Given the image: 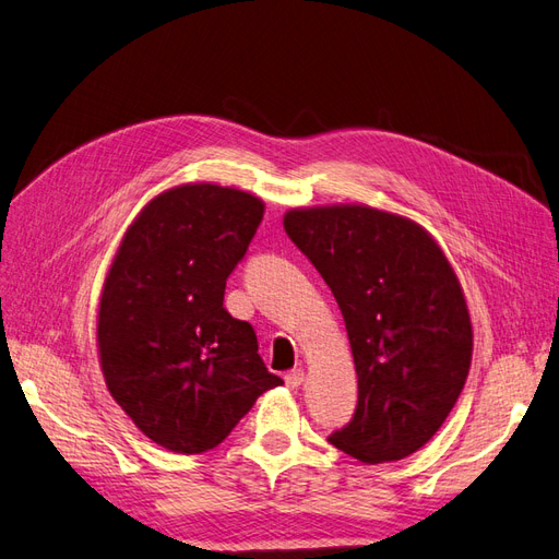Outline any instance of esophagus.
I'll return each instance as SVG.
<instances>
[{
  "mask_svg": "<svg viewBox=\"0 0 559 559\" xmlns=\"http://www.w3.org/2000/svg\"><path fill=\"white\" fill-rule=\"evenodd\" d=\"M284 380H286V384H289L292 389H298L302 384V380H306V373H302V368H294V370H289V373L284 376Z\"/></svg>",
  "mask_w": 559,
  "mask_h": 559,
  "instance_id": "34e87169",
  "label": "esophagus"
}]
</instances>
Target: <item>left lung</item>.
Segmentation results:
<instances>
[{
	"instance_id": "8db88e82",
	"label": "left lung",
	"mask_w": 559,
	"mask_h": 559,
	"mask_svg": "<svg viewBox=\"0 0 559 559\" xmlns=\"http://www.w3.org/2000/svg\"><path fill=\"white\" fill-rule=\"evenodd\" d=\"M284 230L343 312L359 401L331 445L364 464L396 462L441 429L473 352L462 284L431 235L366 205L289 210Z\"/></svg>"
}]
</instances>
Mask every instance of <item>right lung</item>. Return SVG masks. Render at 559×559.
Listing matches in <instances>:
<instances>
[{"label":"right lung","instance_id":"right-lung-1","mask_svg":"<svg viewBox=\"0 0 559 559\" xmlns=\"http://www.w3.org/2000/svg\"><path fill=\"white\" fill-rule=\"evenodd\" d=\"M263 210L228 186H175L138 214L111 261L97 312L105 382L134 427L170 452L216 448L282 384L249 321L224 308Z\"/></svg>","mask_w":559,"mask_h":559}]
</instances>
